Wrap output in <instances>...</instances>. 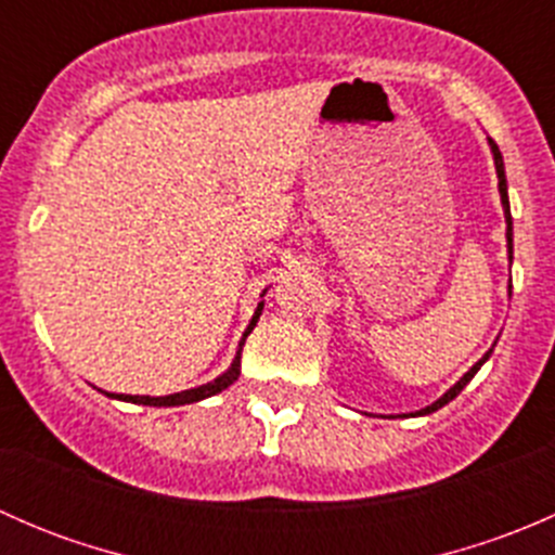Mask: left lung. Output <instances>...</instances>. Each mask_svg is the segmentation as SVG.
Wrapping results in <instances>:
<instances>
[{"label": "left lung", "instance_id": "obj_1", "mask_svg": "<svg viewBox=\"0 0 555 555\" xmlns=\"http://www.w3.org/2000/svg\"><path fill=\"white\" fill-rule=\"evenodd\" d=\"M489 147H491V155H494V166H496V179H500V198H502V211H505V222H507V257H511V262H513V217H511V198H507V177H505V160H502V153H500V147H496L494 144V139H489ZM507 289H513V287H507ZM491 351H494V346H491L489 351H486L483 357H480L478 362H475L473 367H469L467 373H464L462 378H459L456 384L451 386L449 391H446L443 397H438V400L433 402V405H427V408H422V411H413V413H402V416H427V413H435L438 411V408H443V405H449V402L453 400V397L459 395V391L464 389V386H467L469 382H473L475 378V373L480 371V367H483V362L489 360L491 357Z\"/></svg>", "mask_w": 555, "mask_h": 555}]
</instances>
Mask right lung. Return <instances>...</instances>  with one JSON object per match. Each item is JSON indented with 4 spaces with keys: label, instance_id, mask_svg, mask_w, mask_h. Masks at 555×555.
I'll return each mask as SVG.
<instances>
[{
    "label": "right lung",
    "instance_id": "obj_1",
    "mask_svg": "<svg viewBox=\"0 0 555 555\" xmlns=\"http://www.w3.org/2000/svg\"><path fill=\"white\" fill-rule=\"evenodd\" d=\"M268 289H262V295H266ZM260 295V298H262ZM262 306H266V300H260L257 304L255 313H251L249 324H246L242 340H238V349H236V357H233L231 367H228L225 373H220V376L215 378V382L209 384H201V386H193V389H184V391H173V395H166V397H150V395H112V391H104L106 397H112V400H122V402H137V405H153V408H171V405H190V402H198V400H206V397H215L220 395L222 389H228L233 382L238 378V373H242V349H244V340L246 335L255 330L257 319H260L262 313ZM102 391V389H99Z\"/></svg>",
    "mask_w": 555,
    "mask_h": 555
}]
</instances>
